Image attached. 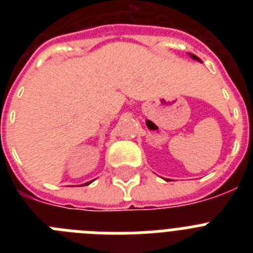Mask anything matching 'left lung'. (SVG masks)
Masks as SVG:
<instances>
[{
	"label": "left lung",
	"mask_w": 253,
	"mask_h": 253,
	"mask_svg": "<svg viewBox=\"0 0 253 253\" xmlns=\"http://www.w3.org/2000/svg\"><path fill=\"white\" fill-rule=\"evenodd\" d=\"M189 55H190V57H191V58H193V59L198 60V62H202V60L199 59V58H198V57H196V55H194V54H189ZM166 181H167V178H166Z\"/></svg>",
	"instance_id": "8db88e82"
}]
</instances>
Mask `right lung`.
Wrapping results in <instances>:
<instances>
[{
  "label": "right lung",
  "instance_id": "add662e5",
  "mask_svg": "<svg viewBox=\"0 0 253 253\" xmlns=\"http://www.w3.org/2000/svg\"><path fill=\"white\" fill-rule=\"evenodd\" d=\"M91 182H92V181H90V182H86V184H84V185H82V186H86V185H90Z\"/></svg>",
  "mask_w": 253,
  "mask_h": 253
}]
</instances>
